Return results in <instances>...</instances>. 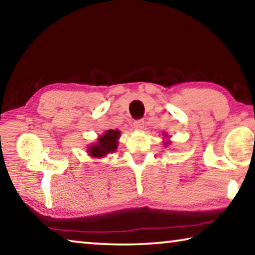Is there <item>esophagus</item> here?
Listing matches in <instances>:
<instances>
[{
	"instance_id": "obj_1",
	"label": "esophagus",
	"mask_w": 255,
	"mask_h": 255,
	"mask_svg": "<svg viewBox=\"0 0 255 255\" xmlns=\"http://www.w3.org/2000/svg\"><path fill=\"white\" fill-rule=\"evenodd\" d=\"M133 127H135V129H137V130H141V129L145 127V122L143 119L135 120V122H133Z\"/></svg>"
}]
</instances>
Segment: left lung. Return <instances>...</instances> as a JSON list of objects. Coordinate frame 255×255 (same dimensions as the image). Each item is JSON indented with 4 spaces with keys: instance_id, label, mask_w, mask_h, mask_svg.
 <instances>
[{
    "instance_id": "obj_1",
    "label": "left lung",
    "mask_w": 255,
    "mask_h": 255,
    "mask_svg": "<svg viewBox=\"0 0 255 255\" xmlns=\"http://www.w3.org/2000/svg\"><path fill=\"white\" fill-rule=\"evenodd\" d=\"M167 144H169V141H166V143H165V145H167Z\"/></svg>"
}]
</instances>
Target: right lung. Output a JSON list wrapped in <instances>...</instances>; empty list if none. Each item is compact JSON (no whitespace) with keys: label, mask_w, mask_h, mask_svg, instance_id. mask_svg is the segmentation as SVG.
<instances>
[{"label":"right lung","mask_w":255,"mask_h":255,"mask_svg":"<svg viewBox=\"0 0 255 255\" xmlns=\"http://www.w3.org/2000/svg\"><path fill=\"white\" fill-rule=\"evenodd\" d=\"M120 137V131L118 129H109L102 136L99 137L96 144L89 147V155L92 157H103L109 153H114L118 147V138Z\"/></svg>","instance_id":"1"}]
</instances>
